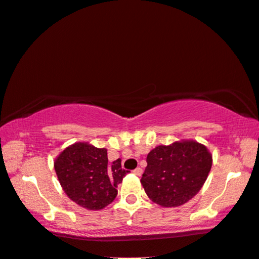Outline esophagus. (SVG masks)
Segmentation results:
<instances>
[{
    "mask_svg": "<svg viewBox=\"0 0 259 259\" xmlns=\"http://www.w3.org/2000/svg\"><path fill=\"white\" fill-rule=\"evenodd\" d=\"M133 172H134V175H136V176L140 177V176L142 175V173H143V169H142L141 167H137V168H135Z\"/></svg>",
    "mask_w": 259,
    "mask_h": 259,
    "instance_id": "obj_1",
    "label": "esophagus"
}]
</instances>
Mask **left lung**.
Masks as SVG:
<instances>
[{"instance_id": "obj_1", "label": "left lung", "mask_w": 259, "mask_h": 259, "mask_svg": "<svg viewBox=\"0 0 259 259\" xmlns=\"http://www.w3.org/2000/svg\"><path fill=\"white\" fill-rule=\"evenodd\" d=\"M141 183L153 202L178 207L201 190L211 168L210 152L194 141L159 145L146 157Z\"/></svg>"}]
</instances>
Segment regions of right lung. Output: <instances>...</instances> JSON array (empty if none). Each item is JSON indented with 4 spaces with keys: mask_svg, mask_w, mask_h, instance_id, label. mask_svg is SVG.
Listing matches in <instances>:
<instances>
[{
    "mask_svg": "<svg viewBox=\"0 0 259 259\" xmlns=\"http://www.w3.org/2000/svg\"><path fill=\"white\" fill-rule=\"evenodd\" d=\"M55 169L68 198L91 210L113 202L117 185L129 173L121 167V159L108 164L107 150L88 143H75L65 149L55 161Z\"/></svg>",
    "mask_w": 259,
    "mask_h": 259,
    "instance_id": "1",
    "label": "right lung"
}]
</instances>
